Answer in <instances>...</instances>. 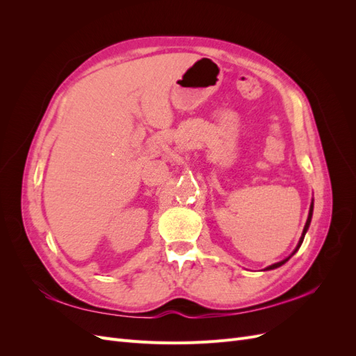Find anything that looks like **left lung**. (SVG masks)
Returning a JSON list of instances; mask_svg holds the SVG:
<instances>
[{
	"mask_svg": "<svg viewBox=\"0 0 356 356\" xmlns=\"http://www.w3.org/2000/svg\"><path fill=\"white\" fill-rule=\"evenodd\" d=\"M312 215H314V199H312V203H310V208H309V215H307V221H306V224H305V229H303V233H301V238H300V241H298V243H297V246H296V250L291 252L286 258H284L282 261H279V263H275V264H272V266H268V267H266L264 270H273V268H277V267H281L282 264H285L291 257H293L298 250H300V246H301V243H303V239H305V236H306V233H307V230H309V225H310V221H312Z\"/></svg>",
	"mask_w": 356,
	"mask_h": 356,
	"instance_id": "left-lung-1",
	"label": "left lung"
}]
</instances>
